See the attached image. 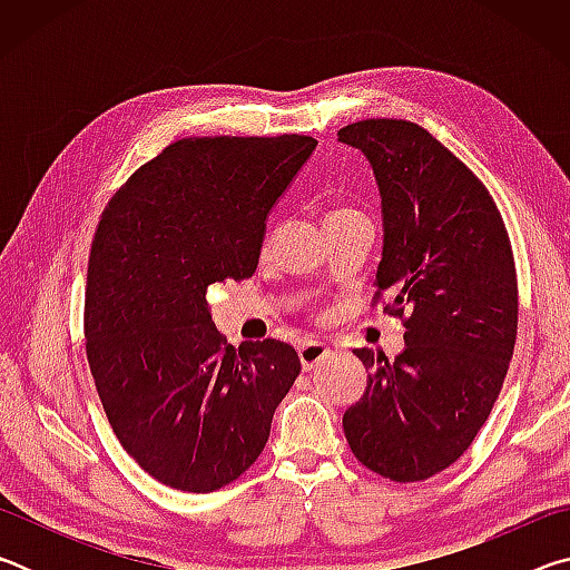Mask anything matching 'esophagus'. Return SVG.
<instances>
[{
  "mask_svg": "<svg viewBox=\"0 0 570 570\" xmlns=\"http://www.w3.org/2000/svg\"><path fill=\"white\" fill-rule=\"evenodd\" d=\"M330 346L322 342H304L298 346V360H302V366L308 372L314 366H320L324 360H330Z\"/></svg>",
  "mask_w": 570,
  "mask_h": 570,
  "instance_id": "34e87169",
  "label": "esophagus"
}]
</instances>
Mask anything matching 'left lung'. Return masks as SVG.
<instances>
[{"instance_id": "left-lung-1", "label": "left lung", "mask_w": 570, "mask_h": 570, "mask_svg": "<svg viewBox=\"0 0 570 570\" xmlns=\"http://www.w3.org/2000/svg\"><path fill=\"white\" fill-rule=\"evenodd\" d=\"M340 140L370 160L382 198L380 294L404 316V350L370 366L344 412L354 458L394 482L438 475L465 452L503 387L518 334L513 248L493 196L410 120H360Z\"/></svg>"}]
</instances>
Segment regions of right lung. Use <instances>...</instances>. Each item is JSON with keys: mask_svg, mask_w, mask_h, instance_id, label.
I'll use <instances>...</instances> for the list:
<instances>
[{"mask_svg": "<svg viewBox=\"0 0 570 570\" xmlns=\"http://www.w3.org/2000/svg\"><path fill=\"white\" fill-rule=\"evenodd\" d=\"M314 148L308 135L176 140L115 193L95 230L90 372L120 445L163 485L234 482L302 372L278 340L226 344L206 294L254 276L268 210Z\"/></svg>", "mask_w": 570, "mask_h": 570, "instance_id": "obj_1", "label": "right lung"}]
</instances>
